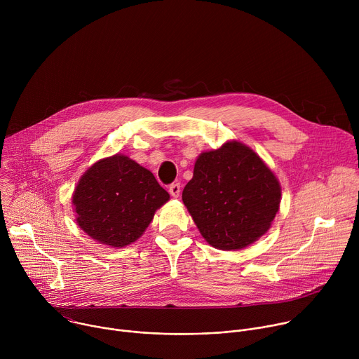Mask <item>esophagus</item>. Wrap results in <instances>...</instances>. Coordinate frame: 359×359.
I'll use <instances>...</instances> for the list:
<instances>
[{"instance_id": "34e87169", "label": "esophagus", "mask_w": 359, "mask_h": 359, "mask_svg": "<svg viewBox=\"0 0 359 359\" xmlns=\"http://www.w3.org/2000/svg\"><path fill=\"white\" fill-rule=\"evenodd\" d=\"M169 193H170V196H172V197L177 198V197L180 196V183H173V184H170V187H169Z\"/></svg>"}]
</instances>
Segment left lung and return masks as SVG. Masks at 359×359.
Returning a JSON list of instances; mask_svg holds the SVG:
<instances>
[{
    "instance_id": "1",
    "label": "left lung",
    "mask_w": 359,
    "mask_h": 359,
    "mask_svg": "<svg viewBox=\"0 0 359 359\" xmlns=\"http://www.w3.org/2000/svg\"><path fill=\"white\" fill-rule=\"evenodd\" d=\"M182 200L204 240L236 251L269 231L280 210L281 186L250 146L229 140L200 153Z\"/></svg>"
}]
</instances>
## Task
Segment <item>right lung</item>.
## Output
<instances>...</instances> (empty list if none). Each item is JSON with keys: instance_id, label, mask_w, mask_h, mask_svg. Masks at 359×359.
I'll return each instance as SVG.
<instances>
[{"instance_id": "1", "label": "right lung", "mask_w": 359, "mask_h": 359, "mask_svg": "<svg viewBox=\"0 0 359 359\" xmlns=\"http://www.w3.org/2000/svg\"><path fill=\"white\" fill-rule=\"evenodd\" d=\"M150 170L122 153L95 162L74 194L75 222L96 243L122 248L135 243L169 201Z\"/></svg>"}]
</instances>
